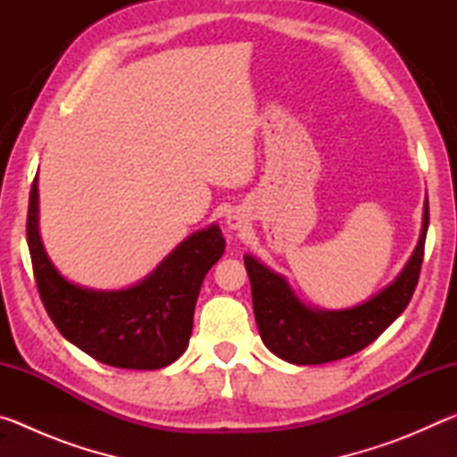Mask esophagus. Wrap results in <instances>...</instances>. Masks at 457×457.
I'll return each mask as SVG.
<instances>
[{
    "label": "esophagus",
    "instance_id": "34e87169",
    "mask_svg": "<svg viewBox=\"0 0 457 457\" xmlns=\"http://www.w3.org/2000/svg\"><path fill=\"white\" fill-rule=\"evenodd\" d=\"M242 223H244V220H242V215H239V213H229L228 215V226L231 229H239V228H242Z\"/></svg>",
    "mask_w": 457,
    "mask_h": 457
}]
</instances>
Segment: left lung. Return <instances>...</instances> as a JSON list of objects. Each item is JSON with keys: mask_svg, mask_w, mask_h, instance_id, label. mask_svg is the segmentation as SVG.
<instances>
[{"mask_svg": "<svg viewBox=\"0 0 457 457\" xmlns=\"http://www.w3.org/2000/svg\"><path fill=\"white\" fill-rule=\"evenodd\" d=\"M428 226L429 207L425 204L420 244L403 272L369 303L349 311H312L300 303L282 276L245 256L253 314L264 345L276 357L294 365H322L365 349L411 300L421 272Z\"/></svg>", "mask_w": 457, "mask_h": 457, "instance_id": "left-lung-1", "label": "left lung"}]
</instances>
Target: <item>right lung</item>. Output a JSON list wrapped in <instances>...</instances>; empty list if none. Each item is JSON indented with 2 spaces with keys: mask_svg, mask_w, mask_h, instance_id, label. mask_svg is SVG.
Masks as SVG:
<instances>
[{
  "mask_svg": "<svg viewBox=\"0 0 457 457\" xmlns=\"http://www.w3.org/2000/svg\"><path fill=\"white\" fill-rule=\"evenodd\" d=\"M26 236L46 312L60 335L104 365L153 370L185 353L205 274L221 258L226 239L212 226L181 242L133 288L95 292L58 274L37 234V177L29 189Z\"/></svg>",
  "mask_w": 457,
  "mask_h": 457,
  "instance_id": "1",
  "label": "right lung"
}]
</instances>
